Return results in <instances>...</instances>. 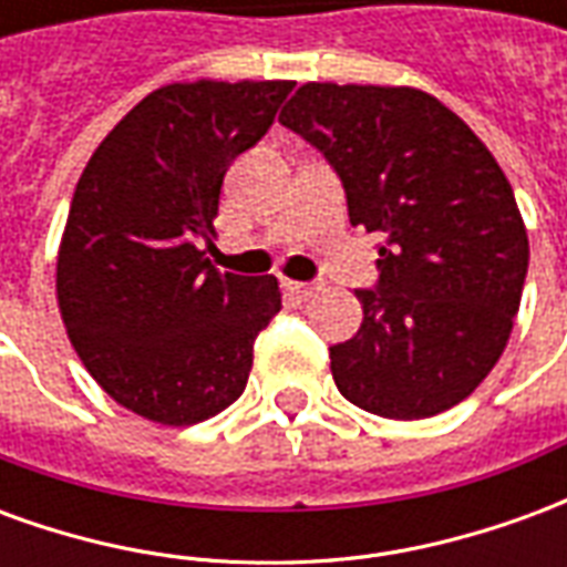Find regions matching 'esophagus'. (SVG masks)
Returning <instances> with one entry per match:
<instances>
[{
  "instance_id": "esophagus-1",
  "label": "esophagus",
  "mask_w": 567,
  "mask_h": 567,
  "mask_svg": "<svg viewBox=\"0 0 567 567\" xmlns=\"http://www.w3.org/2000/svg\"><path fill=\"white\" fill-rule=\"evenodd\" d=\"M285 291L295 297V300H309V297L319 291V285H309V282H285Z\"/></svg>"
}]
</instances>
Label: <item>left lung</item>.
Segmentation results:
<instances>
[{"mask_svg": "<svg viewBox=\"0 0 567 567\" xmlns=\"http://www.w3.org/2000/svg\"><path fill=\"white\" fill-rule=\"evenodd\" d=\"M279 121L337 169L352 227L382 239L377 291H355L361 328L331 346L340 394L382 419L462 404L498 364L528 272L498 161L416 87L309 81Z\"/></svg>", "mask_w": 567, "mask_h": 567, "instance_id": "obj_1", "label": "left lung"}]
</instances>
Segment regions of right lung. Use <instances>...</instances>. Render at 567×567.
<instances>
[{
    "label": "right lung",
    "mask_w": 567,
    "mask_h": 567,
    "mask_svg": "<svg viewBox=\"0 0 567 567\" xmlns=\"http://www.w3.org/2000/svg\"><path fill=\"white\" fill-rule=\"evenodd\" d=\"M295 81H185L148 93L84 166L56 251V303L81 364L157 425H197L243 394L282 309L276 276L218 272L224 175Z\"/></svg>",
    "instance_id": "1"
}]
</instances>
